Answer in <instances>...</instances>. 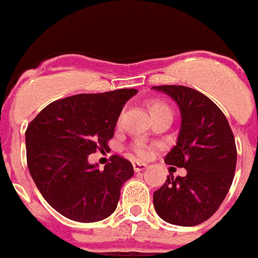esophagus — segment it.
Returning a JSON list of instances; mask_svg holds the SVG:
<instances>
[{
    "label": "esophagus",
    "mask_w": 258,
    "mask_h": 258,
    "mask_svg": "<svg viewBox=\"0 0 258 258\" xmlns=\"http://www.w3.org/2000/svg\"><path fill=\"white\" fill-rule=\"evenodd\" d=\"M132 165H134V170H135V171H136V172L144 171V170L147 167L146 164H144V162H139V161H135Z\"/></svg>",
    "instance_id": "obj_1"
}]
</instances>
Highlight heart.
<instances>
[{
    "mask_svg": "<svg viewBox=\"0 0 258 258\" xmlns=\"http://www.w3.org/2000/svg\"><path fill=\"white\" fill-rule=\"evenodd\" d=\"M166 109H169V107L165 106L164 103L155 102V103L151 106V113H156V112H160V111H166ZM135 152H136L140 157H145L149 155V149H147V146L145 144L139 142V144L135 146Z\"/></svg>",
    "mask_w": 258,
    "mask_h": 258,
    "instance_id": "b5f03b06",
    "label": "heart"
}]
</instances>
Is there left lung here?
<instances>
[{
	"mask_svg": "<svg viewBox=\"0 0 258 258\" xmlns=\"http://www.w3.org/2000/svg\"><path fill=\"white\" fill-rule=\"evenodd\" d=\"M167 94L180 109L176 145L165 162L186 170L154 192V207L170 224L192 227L211 218L221 207L233 181L237 150L223 112L201 92L184 86L152 87Z\"/></svg>",
	"mask_w": 258,
	"mask_h": 258,
	"instance_id": "obj_1",
	"label": "left lung"
}]
</instances>
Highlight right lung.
Masks as SVG:
<instances>
[{
    "label": "right lung",
    "instance_id": "right-lung-1",
    "mask_svg": "<svg viewBox=\"0 0 258 258\" xmlns=\"http://www.w3.org/2000/svg\"><path fill=\"white\" fill-rule=\"evenodd\" d=\"M137 89L77 94L45 107L27 126L30 175L45 201L61 216L98 222L117 208L121 189L134 175L128 160L112 156L98 169L88 156L107 150L123 106Z\"/></svg>",
    "mask_w": 258,
    "mask_h": 258
}]
</instances>
